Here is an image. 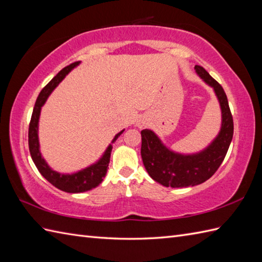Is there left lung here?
<instances>
[{"label":"left lung","mask_w":262,"mask_h":262,"mask_svg":"<svg viewBox=\"0 0 262 262\" xmlns=\"http://www.w3.org/2000/svg\"><path fill=\"white\" fill-rule=\"evenodd\" d=\"M194 70L214 89L222 110V127L215 140L194 154L176 153L166 147L154 132H141L144 166L149 177L164 187H192L208 180L223 162L233 137V117L223 88L202 66L196 65Z\"/></svg>","instance_id":"left-lung-1"}]
</instances>
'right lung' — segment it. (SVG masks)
Instances as JSON below:
<instances>
[{
    "mask_svg": "<svg viewBox=\"0 0 262 262\" xmlns=\"http://www.w3.org/2000/svg\"><path fill=\"white\" fill-rule=\"evenodd\" d=\"M80 64V62H75L69 66H66L59 73L54 77V79L48 83V84L42 89L39 93L37 98V101L35 103V108L32 111L31 120L29 124V133H28V143H29V151L33 163L36 164L38 171L40 172L41 176L45 178L47 181L52 183L54 187L58 188L59 190H63L65 192L70 193H79L84 192L91 189L98 187L100 183L102 182L103 178L107 173V169L110 162V154L113 146L111 144L105 149L104 154L101 157L97 163H94L88 168L83 169L79 172L72 174H64L58 173V172L54 171L51 166L47 164V162L43 160L42 155L40 153V148H39V140H38V122H39V116H40V110L43 103L46 102L49 94L53 92V90L56 88L59 82L62 81L64 77L68 75L70 72L73 70L75 66ZM124 129L117 134L111 143H115L117 138H118Z\"/></svg>",
    "mask_w": 262,
    "mask_h": 262,
    "instance_id": "obj_1",
    "label": "right lung"
}]
</instances>
